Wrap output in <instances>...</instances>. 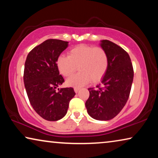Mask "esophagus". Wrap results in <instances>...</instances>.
Returning <instances> with one entry per match:
<instances>
[{"instance_id": "1", "label": "esophagus", "mask_w": 158, "mask_h": 158, "mask_svg": "<svg viewBox=\"0 0 158 158\" xmlns=\"http://www.w3.org/2000/svg\"><path fill=\"white\" fill-rule=\"evenodd\" d=\"M74 90H75V93H77L80 90V88H78V87H75L74 88Z\"/></svg>"}]
</instances>
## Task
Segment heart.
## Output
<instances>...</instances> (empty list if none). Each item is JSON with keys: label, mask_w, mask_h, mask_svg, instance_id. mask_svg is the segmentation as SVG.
Masks as SVG:
<instances>
[{"label": "heart", "mask_w": 158, "mask_h": 158, "mask_svg": "<svg viewBox=\"0 0 158 158\" xmlns=\"http://www.w3.org/2000/svg\"><path fill=\"white\" fill-rule=\"evenodd\" d=\"M57 70L64 77H70L77 70L76 75L67 80L69 86L81 87L91 81L98 83L104 77L109 68V57L101 47L80 44L68 52V57L60 55L56 61Z\"/></svg>", "instance_id": "heart-1"}]
</instances>
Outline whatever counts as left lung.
<instances>
[{
  "label": "left lung",
  "mask_w": 158,
  "mask_h": 158,
  "mask_svg": "<svg viewBox=\"0 0 158 158\" xmlns=\"http://www.w3.org/2000/svg\"><path fill=\"white\" fill-rule=\"evenodd\" d=\"M101 47L109 57V68L101 83L88 88L85 102L88 113L96 120L108 121L115 117L128 100L134 70L129 55L124 49L109 40H102Z\"/></svg>",
  "instance_id": "left-lung-1"
}]
</instances>
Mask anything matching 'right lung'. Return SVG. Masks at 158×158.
<instances>
[{
	"label": "right lung",
	"instance_id": "right-lung-1",
	"mask_svg": "<svg viewBox=\"0 0 158 158\" xmlns=\"http://www.w3.org/2000/svg\"><path fill=\"white\" fill-rule=\"evenodd\" d=\"M68 46V42L47 40L30 51L26 60L23 72L26 91L34 111L45 120L63 118L75 95L71 87L56 90L64 81L56 61Z\"/></svg>",
	"mask_w": 158,
	"mask_h": 158
}]
</instances>
